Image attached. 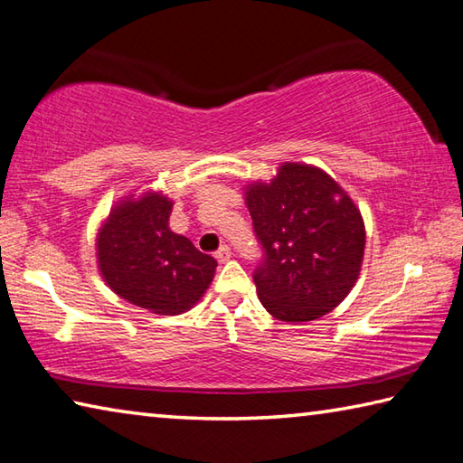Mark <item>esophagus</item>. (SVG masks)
I'll list each match as a JSON object with an SVG mask.
<instances>
[{
  "instance_id": "1",
  "label": "esophagus",
  "mask_w": 463,
  "mask_h": 463,
  "mask_svg": "<svg viewBox=\"0 0 463 463\" xmlns=\"http://www.w3.org/2000/svg\"><path fill=\"white\" fill-rule=\"evenodd\" d=\"M230 258H232V250L230 248H227V246H223V248H219L217 250V252H215V260L217 262H227V260H230Z\"/></svg>"
}]
</instances>
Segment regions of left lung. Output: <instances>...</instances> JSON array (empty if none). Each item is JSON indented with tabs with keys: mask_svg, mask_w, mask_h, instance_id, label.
<instances>
[{
	"mask_svg": "<svg viewBox=\"0 0 463 463\" xmlns=\"http://www.w3.org/2000/svg\"><path fill=\"white\" fill-rule=\"evenodd\" d=\"M246 205L264 260L258 298L274 319L315 321L334 311L360 277L366 227L335 178L303 162H282L270 183L246 184Z\"/></svg>",
	"mask_w": 463,
	"mask_h": 463,
	"instance_id": "obj_1",
	"label": "left lung"
}]
</instances>
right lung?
Wrapping results in <instances>:
<instances>
[{
  "instance_id": "1",
  "label": "right lung",
  "mask_w": 463,
  "mask_h": 463,
  "mask_svg": "<svg viewBox=\"0 0 463 463\" xmlns=\"http://www.w3.org/2000/svg\"><path fill=\"white\" fill-rule=\"evenodd\" d=\"M175 203L162 191L128 194L97 230V269L113 293L156 315L193 309L215 277V258L168 227Z\"/></svg>"
}]
</instances>
